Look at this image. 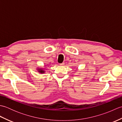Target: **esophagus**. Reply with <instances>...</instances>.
I'll return each instance as SVG.
<instances>
[{
  "mask_svg": "<svg viewBox=\"0 0 122 122\" xmlns=\"http://www.w3.org/2000/svg\"><path fill=\"white\" fill-rule=\"evenodd\" d=\"M60 66H64V63H60Z\"/></svg>",
  "mask_w": 122,
  "mask_h": 122,
  "instance_id": "esophagus-1",
  "label": "esophagus"
}]
</instances>
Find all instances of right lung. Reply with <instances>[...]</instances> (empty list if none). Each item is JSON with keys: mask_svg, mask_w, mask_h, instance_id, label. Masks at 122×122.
<instances>
[{"mask_svg": "<svg viewBox=\"0 0 122 122\" xmlns=\"http://www.w3.org/2000/svg\"><path fill=\"white\" fill-rule=\"evenodd\" d=\"M40 70V73H44V71H43V70Z\"/></svg>", "mask_w": 122, "mask_h": 122, "instance_id": "1", "label": "right lung"}]
</instances>
